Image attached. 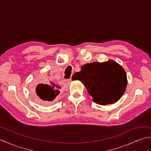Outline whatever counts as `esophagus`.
Returning <instances> with one entry per match:
<instances>
[{
  "label": "esophagus",
  "instance_id": "obj_1",
  "mask_svg": "<svg viewBox=\"0 0 151 151\" xmlns=\"http://www.w3.org/2000/svg\"><path fill=\"white\" fill-rule=\"evenodd\" d=\"M71 82V79H67V80H64L63 81V84L64 86H68Z\"/></svg>",
  "mask_w": 151,
  "mask_h": 151
}]
</instances>
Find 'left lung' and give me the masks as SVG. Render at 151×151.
Listing matches in <instances>:
<instances>
[{
    "label": "left lung",
    "mask_w": 151,
    "mask_h": 151,
    "mask_svg": "<svg viewBox=\"0 0 151 151\" xmlns=\"http://www.w3.org/2000/svg\"><path fill=\"white\" fill-rule=\"evenodd\" d=\"M72 80H78L87 89L93 101L100 105L114 104L126 90L127 74L123 67L113 60L82 65Z\"/></svg>",
    "instance_id": "1"
}]
</instances>
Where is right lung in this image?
Instances as JSON below:
<instances>
[{"instance_id":"obj_1","label":"right lung","mask_w":151,"mask_h":151,"mask_svg":"<svg viewBox=\"0 0 151 151\" xmlns=\"http://www.w3.org/2000/svg\"><path fill=\"white\" fill-rule=\"evenodd\" d=\"M61 87L56 82L49 81L48 84H40L37 86L34 96L41 104H49L56 101L60 94Z\"/></svg>"}]
</instances>
